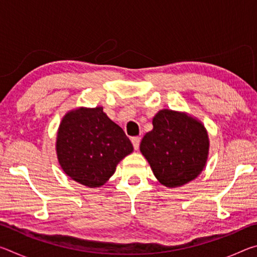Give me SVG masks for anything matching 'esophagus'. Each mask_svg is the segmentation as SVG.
I'll use <instances>...</instances> for the list:
<instances>
[{
	"label": "esophagus",
	"instance_id": "1",
	"mask_svg": "<svg viewBox=\"0 0 257 257\" xmlns=\"http://www.w3.org/2000/svg\"><path fill=\"white\" fill-rule=\"evenodd\" d=\"M132 143H133V145H134V149L137 151L139 149V144H141V138H139V137H133L132 138Z\"/></svg>",
	"mask_w": 257,
	"mask_h": 257
}]
</instances>
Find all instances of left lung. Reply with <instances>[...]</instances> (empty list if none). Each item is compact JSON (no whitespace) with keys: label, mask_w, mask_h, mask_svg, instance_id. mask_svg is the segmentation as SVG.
<instances>
[{"label":"left lung","mask_w":257,"mask_h":257,"mask_svg":"<svg viewBox=\"0 0 257 257\" xmlns=\"http://www.w3.org/2000/svg\"><path fill=\"white\" fill-rule=\"evenodd\" d=\"M208 147L207 132L201 121L167 108L156 113L153 129L141 143L142 154L156 179L169 188L199 176L206 164Z\"/></svg>","instance_id":"obj_1"}]
</instances>
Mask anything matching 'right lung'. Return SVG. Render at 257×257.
<instances>
[{
	"mask_svg": "<svg viewBox=\"0 0 257 257\" xmlns=\"http://www.w3.org/2000/svg\"><path fill=\"white\" fill-rule=\"evenodd\" d=\"M133 151L132 142L102 106L69 111L60 123L56 154L61 168L72 180L89 188L105 184Z\"/></svg>",
	"mask_w": 257,
	"mask_h": 257,
	"instance_id": "1",
	"label": "right lung"
}]
</instances>
